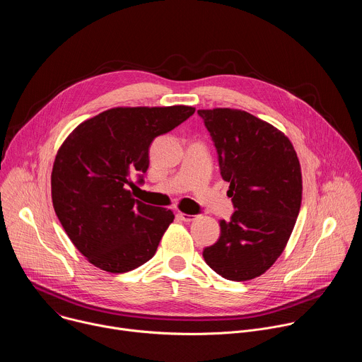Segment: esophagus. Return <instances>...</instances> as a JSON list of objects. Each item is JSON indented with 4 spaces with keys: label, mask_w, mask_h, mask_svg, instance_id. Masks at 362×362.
<instances>
[{
    "label": "esophagus",
    "mask_w": 362,
    "mask_h": 362,
    "mask_svg": "<svg viewBox=\"0 0 362 362\" xmlns=\"http://www.w3.org/2000/svg\"><path fill=\"white\" fill-rule=\"evenodd\" d=\"M176 216H177L180 221H183V222H192V221H194V216H193V215H187V214L180 212V211L176 212Z\"/></svg>",
    "instance_id": "1"
}]
</instances>
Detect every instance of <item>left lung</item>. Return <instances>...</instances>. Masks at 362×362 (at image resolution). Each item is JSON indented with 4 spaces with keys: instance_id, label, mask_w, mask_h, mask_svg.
Here are the masks:
<instances>
[{
    "instance_id": "8db88e82",
    "label": "left lung",
    "mask_w": 362,
    "mask_h": 362,
    "mask_svg": "<svg viewBox=\"0 0 362 362\" xmlns=\"http://www.w3.org/2000/svg\"><path fill=\"white\" fill-rule=\"evenodd\" d=\"M219 154L235 214L221 221L216 243L203 257L229 281L265 274L284 252L302 202V173L291 140L238 109L197 110Z\"/></svg>"
}]
</instances>
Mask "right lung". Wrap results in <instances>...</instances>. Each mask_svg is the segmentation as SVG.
Segmentation results:
<instances>
[{"label":"right lung","instance_id":"right-lung-1","mask_svg":"<svg viewBox=\"0 0 362 362\" xmlns=\"http://www.w3.org/2000/svg\"><path fill=\"white\" fill-rule=\"evenodd\" d=\"M194 113L190 106L115 107L80 123L51 172V199L67 236L87 261L123 274L151 259L173 222L170 209L144 204L127 185L148 168L154 137Z\"/></svg>","mask_w":362,"mask_h":362}]
</instances>
